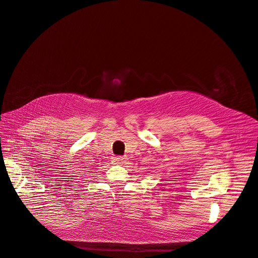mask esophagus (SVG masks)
Instances as JSON below:
<instances>
[{
	"mask_svg": "<svg viewBox=\"0 0 258 258\" xmlns=\"http://www.w3.org/2000/svg\"><path fill=\"white\" fill-rule=\"evenodd\" d=\"M113 160H114V162H116V163H123V162L126 161V158L119 156V157H114Z\"/></svg>",
	"mask_w": 258,
	"mask_h": 258,
	"instance_id": "esophagus-1",
	"label": "esophagus"
}]
</instances>
